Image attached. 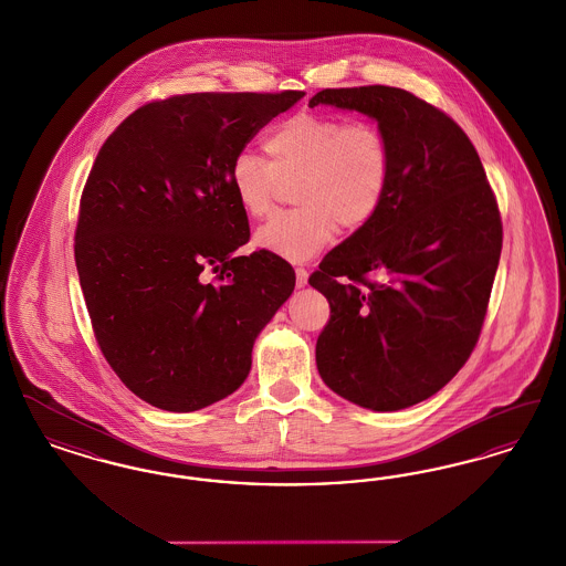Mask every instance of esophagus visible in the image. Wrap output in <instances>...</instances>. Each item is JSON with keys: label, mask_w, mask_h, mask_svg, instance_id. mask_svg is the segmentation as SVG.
Segmentation results:
<instances>
[{"label": "esophagus", "mask_w": 566, "mask_h": 566, "mask_svg": "<svg viewBox=\"0 0 566 566\" xmlns=\"http://www.w3.org/2000/svg\"><path fill=\"white\" fill-rule=\"evenodd\" d=\"M296 289H303L307 284V270L305 268H296Z\"/></svg>", "instance_id": "esophagus-1"}]
</instances>
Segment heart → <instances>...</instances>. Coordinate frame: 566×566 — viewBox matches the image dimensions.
Returning a JSON list of instances; mask_svg holds the SVG:
<instances>
[{
    "instance_id": "obj_1",
    "label": "heart",
    "mask_w": 566,
    "mask_h": 566,
    "mask_svg": "<svg viewBox=\"0 0 566 566\" xmlns=\"http://www.w3.org/2000/svg\"><path fill=\"white\" fill-rule=\"evenodd\" d=\"M270 161L242 153L231 163L229 182L243 212L270 214L282 185L295 187L293 212L265 222L254 242L289 261H307L337 233H354L381 208L392 176V148L367 120L296 112L263 139Z\"/></svg>"
}]
</instances>
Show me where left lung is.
Listing matches in <instances>:
<instances>
[{"label":"left lung","mask_w":566,"mask_h":566,"mask_svg":"<svg viewBox=\"0 0 566 566\" xmlns=\"http://www.w3.org/2000/svg\"><path fill=\"white\" fill-rule=\"evenodd\" d=\"M321 104L377 120L392 176L371 222L310 275L331 305L316 365L339 397L397 411L439 392L475 348L501 259V214L475 146L446 112L381 84L324 88L310 108Z\"/></svg>","instance_id":"left-lung-1"}]
</instances>
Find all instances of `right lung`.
Returning a JSON list of instances; mask_svg holds the SVG:
<instances>
[{
	"label": "right lung",
	"instance_id": "1",
	"mask_svg": "<svg viewBox=\"0 0 566 566\" xmlns=\"http://www.w3.org/2000/svg\"><path fill=\"white\" fill-rule=\"evenodd\" d=\"M303 95H174L135 109L99 148L74 254L95 339L142 401L197 411L235 392L254 339L295 291L280 256L233 254L250 227L229 171Z\"/></svg>",
	"mask_w": 566,
	"mask_h": 566
}]
</instances>
